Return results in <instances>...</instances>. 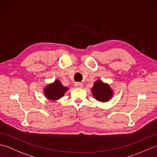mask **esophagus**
<instances>
[{"label":"esophagus","mask_w":157,"mask_h":157,"mask_svg":"<svg viewBox=\"0 0 157 157\" xmlns=\"http://www.w3.org/2000/svg\"><path fill=\"white\" fill-rule=\"evenodd\" d=\"M74 86H75V87L76 88H83V84L81 82H76Z\"/></svg>","instance_id":"obj_1"}]
</instances>
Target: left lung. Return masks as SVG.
I'll return each instance as SVG.
<instances>
[{
  "instance_id": "obj_1",
  "label": "left lung",
  "mask_w": 157,
  "mask_h": 157,
  "mask_svg": "<svg viewBox=\"0 0 157 157\" xmlns=\"http://www.w3.org/2000/svg\"><path fill=\"white\" fill-rule=\"evenodd\" d=\"M92 93L96 100L101 102H107L112 98L113 92L108 84L98 80L92 88Z\"/></svg>"
}]
</instances>
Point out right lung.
Listing matches in <instances>:
<instances>
[{
  "mask_svg": "<svg viewBox=\"0 0 157 157\" xmlns=\"http://www.w3.org/2000/svg\"><path fill=\"white\" fill-rule=\"evenodd\" d=\"M67 90V87L63 86L61 82L58 79H56L52 84L46 86V88L44 89V93L46 98H47L48 100L56 101L63 97Z\"/></svg>",
  "mask_w": 157,
  "mask_h": 157,
  "instance_id": "right-lung-1",
  "label": "right lung"
}]
</instances>
